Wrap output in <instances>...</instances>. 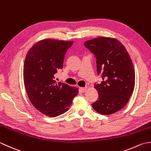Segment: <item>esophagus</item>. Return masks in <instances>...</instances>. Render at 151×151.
<instances>
[{
	"mask_svg": "<svg viewBox=\"0 0 151 151\" xmlns=\"http://www.w3.org/2000/svg\"><path fill=\"white\" fill-rule=\"evenodd\" d=\"M87 87H79V90L81 92V93H85V92L87 91Z\"/></svg>",
	"mask_w": 151,
	"mask_h": 151,
	"instance_id": "esophagus-1",
	"label": "esophagus"
}]
</instances>
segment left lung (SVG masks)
<instances>
[{
    "instance_id": "obj_1",
    "label": "left lung",
    "mask_w": 151,
    "mask_h": 151,
    "mask_svg": "<svg viewBox=\"0 0 151 151\" xmlns=\"http://www.w3.org/2000/svg\"><path fill=\"white\" fill-rule=\"evenodd\" d=\"M96 58L97 72L103 81L94 84L98 100L93 109L103 115H111L125 106L133 93L135 72L130 55L122 43L109 37H99L84 43Z\"/></svg>"
}]
</instances>
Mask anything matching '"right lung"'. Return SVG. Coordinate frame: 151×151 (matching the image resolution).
Segmentation results:
<instances>
[{
  "instance_id": "right-lung-1",
  "label": "right lung",
  "mask_w": 151,
  "mask_h": 151,
  "mask_svg": "<svg viewBox=\"0 0 151 151\" xmlns=\"http://www.w3.org/2000/svg\"><path fill=\"white\" fill-rule=\"evenodd\" d=\"M73 41L44 39L27 52L23 68L24 84L28 97L43 114L55 117L69 109L78 88L55 79L62 69L64 55Z\"/></svg>"
}]
</instances>
